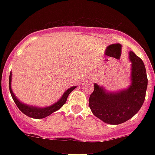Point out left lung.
Masks as SVG:
<instances>
[{"label": "left lung", "mask_w": 155, "mask_h": 155, "mask_svg": "<svg viewBox=\"0 0 155 155\" xmlns=\"http://www.w3.org/2000/svg\"><path fill=\"white\" fill-rule=\"evenodd\" d=\"M130 59L132 63V84L128 89L109 93L97 84H94L88 104L92 113L104 122L111 125L125 122L139 111L144 103L148 83L146 68L134 52H130Z\"/></svg>", "instance_id": "1"}]
</instances>
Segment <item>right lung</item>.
Returning <instances> with one entry per match:
<instances>
[{
  "instance_id": "add662e5",
  "label": "right lung",
  "mask_w": 155,
  "mask_h": 155,
  "mask_svg": "<svg viewBox=\"0 0 155 155\" xmlns=\"http://www.w3.org/2000/svg\"><path fill=\"white\" fill-rule=\"evenodd\" d=\"M11 79H12V74L10 73V75H9V80H8L9 91H10L11 96H12V98H13V100L14 101V102H15L16 105L18 106V108H19L24 114H25V115L28 116V117H30L36 118V119H40V118L46 117L47 116L51 115L52 113H54V112H55V111H57L58 109H59V108L66 103L67 99H68V95L70 94L71 92H72L73 90L76 87H70V88H68V89L64 92V94L63 95V97H61L60 100H59L58 102H56L55 104H52V105L49 106V107H46V108H38V107H33V106L24 104L21 103V102L16 98V97L13 93V91L11 89Z\"/></svg>"
}]
</instances>
